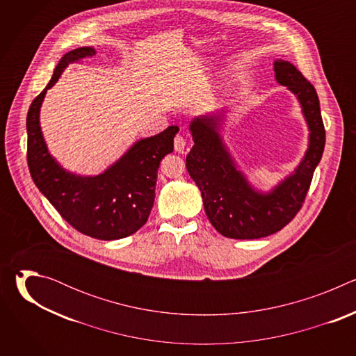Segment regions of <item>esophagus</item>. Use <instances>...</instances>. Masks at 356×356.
<instances>
[{
  "mask_svg": "<svg viewBox=\"0 0 356 356\" xmlns=\"http://www.w3.org/2000/svg\"><path fill=\"white\" fill-rule=\"evenodd\" d=\"M186 139H184V136H181V135H176L175 136V150L176 152H183L184 150V147H186Z\"/></svg>",
  "mask_w": 356,
  "mask_h": 356,
  "instance_id": "obj_1",
  "label": "esophagus"
}]
</instances>
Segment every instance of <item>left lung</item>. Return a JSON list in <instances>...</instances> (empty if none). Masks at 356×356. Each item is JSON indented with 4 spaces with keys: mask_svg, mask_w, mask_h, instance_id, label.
Instances as JSON below:
<instances>
[{
    "mask_svg": "<svg viewBox=\"0 0 356 356\" xmlns=\"http://www.w3.org/2000/svg\"><path fill=\"white\" fill-rule=\"evenodd\" d=\"M276 80L300 99L310 128V147L296 173L270 194L253 191L229 158L217 132L218 118H197L190 131L194 146L186 158L213 227L232 239H258L284 228L306 201L314 170L321 161L325 128L314 86L291 63L275 62Z\"/></svg>",
    "mask_w": 356,
    "mask_h": 356,
    "instance_id": "1",
    "label": "left lung"
}]
</instances>
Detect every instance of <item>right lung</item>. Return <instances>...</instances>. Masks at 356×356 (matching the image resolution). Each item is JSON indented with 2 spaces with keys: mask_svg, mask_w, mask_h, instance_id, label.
Returning a JSON list of instances; mask_svg holds the SVG:
<instances>
[{
  "mask_svg": "<svg viewBox=\"0 0 356 356\" xmlns=\"http://www.w3.org/2000/svg\"><path fill=\"white\" fill-rule=\"evenodd\" d=\"M94 54L92 47H79L65 55L52 80L32 101L26 115V161L33 183L63 220L87 236L113 241L132 235L147 221L161 161L173 152L179 128L172 125L159 135L136 142L103 175L80 177L63 170L46 149L39 110L46 90L56 83L65 67Z\"/></svg>",
  "mask_w": 356,
  "mask_h": 356,
  "instance_id": "add662e5",
  "label": "right lung"
}]
</instances>
